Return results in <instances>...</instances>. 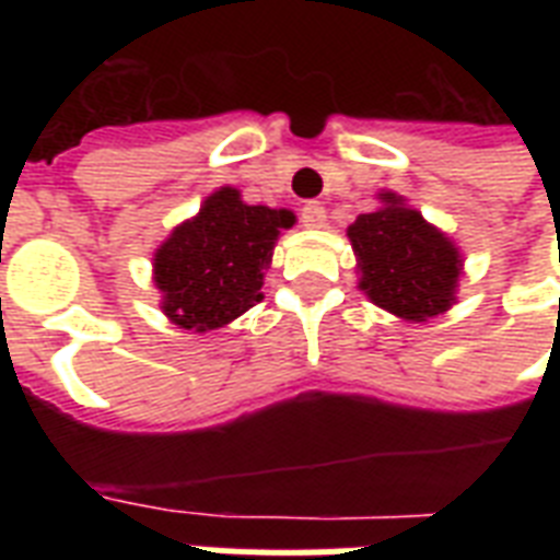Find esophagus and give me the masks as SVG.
Segmentation results:
<instances>
[{"instance_id": "1", "label": "esophagus", "mask_w": 560, "mask_h": 560, "mask_svg": "<svg viewBox=\"0 0 560 560\" xmlns=\"http://www.w3.org/2000/svg\"><path fill=\"white\" fill-rule=\"evenodd\" d=\"M302 226L305 229H323L325 226V206L323 202H305L302 206Z\"/></svg>"}]
</instances>
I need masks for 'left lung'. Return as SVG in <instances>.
Returning a JSON list of instances; mask_svg holds the SVG:
<instances>
[{
	"instance_id": "1",
	"label": "left lung",
	"mask_w": 560,
	"mask_h": 560,
	"mask_svg": "<svg viewBox=\"0 0 560 560\" xmlns=\"http://www.w3.org/2000/svg\"><path fill=\"white\" fill-rule=\"evenodd\" d=\"M346 235L358 258V288L404 323H427L456 305L465 258L459 246L395 191L377 194Z\"/></svg>"
}]
</instances>
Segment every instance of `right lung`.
<instances>
[{"label": "right lung", "instance_id": "obj_1", "mask_svg": "<svg viewBox=\"0 0 560 560\" xmlns=\"http://www.w3.org/2000/svg\"><path fill=\"white\" fill-rule=\"evenodd\" d=\"M293 223L290 209L249 206L232 186L211 191L153 253L162 314L194 334L218 331L246 314L264 299V270Z\"/></svg>", "mask_w": 560, "mask_h": 560}]
</instances>
